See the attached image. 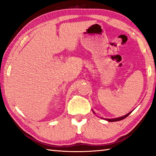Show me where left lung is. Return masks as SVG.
Wrapping results in <instances>:
<instances>
[{
  "label": "left lung",
  "mask_w": 156,
  "mask_h": 156,
  "mask_svg": "<svg viewBox=\"0 0 156 156\" xmlns=\"http://www.w3.org/2000/svg\"><path fill=\"white\" fill-rule=\"evenodd\" d=\"M93 112H94V114H96V113H95V112H94V111H93ZM131 113V112H130L129 113H128L127 114H126V115H125L122 116V117L116 118H112V119H107V118H105V120H107V121H109V122H116V121H120V120H123V119H125V118L127 117V116H128L129 114H130Z\"/></svg>",
  "instance_id": "8db88e82"
}]
</instances>
